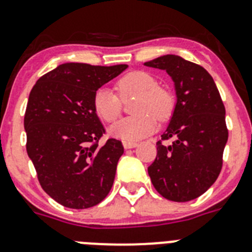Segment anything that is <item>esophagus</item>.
I'll list each match as a JSON object with an SVG mask.
<instances>
[{
    "instance_id": "34e87169",
    "label": "esophagus",
    "mask_w": 252,
    "mask_h": 252,
    "mask_svg": "<svg viewBox=\"0 0 252 252\" xmlns=\"http://www.w3.org/2000/svg\"><path fill=\"white\" fill-rule=\"evenodd\" d=\"M122 145H124L125 149H133L137 146V142L135 141H124L122 142Z\"/></svg>"
}]
</instances>
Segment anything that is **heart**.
Here are the masks:
<instances>
[{"instance_id":"b5f03b06","label":"heart","mask_w":252,"mask_h":252,"mask_svg":"<svg viewBox=\"0 0 252 252\" xmlns=\"http://www.w3.org/2000/svg\"><path fill=\"white\" fill-rule=\"evenodd\" d=\"M121 97L139 95L132 107L136 115L119 120L110 127V133L125 141H136L153 133L158 126L157 117L168 120L174 110V97L165 88L158 87L157 78L144 70L127 73L117 82ZM93 108L99 119L115 121L121 113V99L112 90L102 87L93 95Z\"/></svg>"}]
</instances>
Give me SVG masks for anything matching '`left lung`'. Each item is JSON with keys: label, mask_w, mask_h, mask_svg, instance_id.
Returning a JSON list of instances; mask_svg holds the SVG:
<instances>
[{"label": "left lung", "mask_w": 252, "mask_h": 252, "mask_svg": "<svg viewBox=\"0 0 252 252\" xmlns=\"http://www.w3.org/2000/svg\"><path fill=\"white\" fill-rule=\"evenodd\" d=\"M165 70L174 82L177 103L157 142V158L148 168L151 183L169 201L188 202L216 182L228 139L226 110L213 78L203 66L179 55H162L144 63Z\"/></svg>", "instance_id": "8db88e82"}]
</instances>
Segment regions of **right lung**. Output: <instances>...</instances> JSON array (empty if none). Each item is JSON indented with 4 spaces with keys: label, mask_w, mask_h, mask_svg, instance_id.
Listing matches in <instances>:
<instances>
[{
    "label": "right lung",
    "mask_w": 252,
    "mask_h": 252,
    "mask_svg": "<svg viewBox=\"0 0 252 252\" xmlns=\"http://www.w3.org/2000/svg\"><path fill=\"white\" fill-rule=\"evenodd\" d=\"M127 66L64 63L31 90L24 120L26 151L40 186L62 206L90 208L112 188L124 146L116 139L97 144L104 128L93 95Z\"/></svg>",
    "instance_id": "obj_1"
}]
</instances>
